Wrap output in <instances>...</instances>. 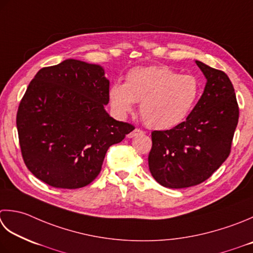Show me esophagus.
<instances>
[{"mask_svg":"<svg viewBox=\"0 0 253 253\" xmlns=\"http://www.w3.org/2000/svg\"><path fill=\"white\" fill-rule=\"evenodd\" d=\"M143 132L141 129H138V128H136V129H133L131 132H129L127 135V137L128 138H135V137H137V136H140V135H143Z\"/></svg>","mask_w":253,"mask_h":253,"instance_id":"obj_1","label":"esophagus"}]
</instances>
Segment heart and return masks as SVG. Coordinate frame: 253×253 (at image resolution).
<instances>
[{
  "label": "heart",
  "instance_id": "heart-1",
  "mask_svg": "<svg viewBox=\"0 0 253 253\" xmlns=\"http://www.w3.org/2000/svg\"><path fill=\"white\" fill-rule=\"evenodd\" d=\"M200 84L191 74H179L165 66L133 68L125 83L110 88V102L118 115L131 112L140 103V114L146 125L168 129L189 115L199 96Z\"/></svg>",
  "mask_w": 253,
  "mask_h": 253
}]
</instances>
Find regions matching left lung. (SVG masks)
Here are the masks:
<instances>
[{
  "label": "left lung",
  "instance_id": "1",
  "mask_svg": "<svg viewBox=\"0 0 253 253\" xmlns=\"http://www.w3.org/2000/svg\"><path fill=\"white\" fill-rule=\"evenodd\" d=\"M195 63L206 78L200 101L185 122L151 133L149 170L169 189H184L209 179L229 156L238 124L239 108L229 78L199 60Z\"/></svg>",
  "mask_w": 253,
  "mask_h": 253
}]
</instances>
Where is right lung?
<instances>
[{"instance_id": "1", "label": "right lung", "mask_w": 253, "mask_h": 253, "mask_svg": "<svg viewBox=\"0 0 253 253\" xmlns=\"http://www.w3.org/2000/svg\"><path fill=\"white\" fill-rule=\"evenodd\" d=\"M110 80L100 64L67 59L42 68L19 104L25 165L46 184L79 189L95 179L106 151L135 129L110 116Z\"/></svg>"}]
</instances>
